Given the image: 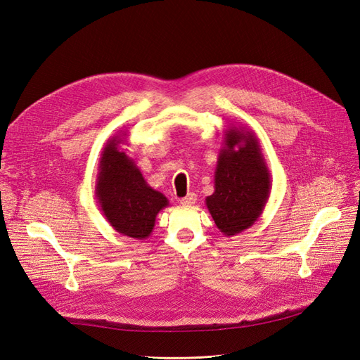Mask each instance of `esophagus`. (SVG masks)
Masks as SVG:
<instances>
[{"label": "esophagus", "instance_id": "34e87169", "mask_svg": "<svg viewBox=\"0 0 360 360\" xmlns=\"http://www.w3.org/2000/svg\"><path fill=\"white\" fill-rule=\"evenodd\" d=\"M195 202H197V195L194 193H190L188 195H185L184 198H181V200H179V203L182 206H193Z\"/></svg>", "mask_w": 360, "mask_h": 360}]
</instances>
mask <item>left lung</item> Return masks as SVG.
Masks as SVG:
<instances>
[{
	"label": "left lung",
	"mask_w": 360,
	"mask_h": 360,
	"mask_svg": "<svg viewBox=\"0 0 360 360\" xmlns=\"http://www.w3.org/2000/svg\"><path fill=\"white\" fill-rule=\"evenodd\" d=\"M271 191V175L254 131L233 126L224 131L215 169V191L206 197L209 214L227 237L248 230L261 217Z\"/></svg>",
	"instance_id": "1"
}]
</instances>
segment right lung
Listing matches in <instances>:
<instances>
[{"instance_id": "obj_1", "label": "right lung", "mask_w": 360, "mask_h": 360, "mask_svg": "<svg viewBox=\"0 0 360 360\" xmlns=\"http://www.w3.org/2000/svg\"><path fill=\"white\" fill-rule=\"evenodd\" d=\"M126 133L108 139L99 160L96 198L105 219L123 236L150 237L158 212L169 206L167 198L143 179L133 158L122 148Z\"/></svg>"}]
</instances>
